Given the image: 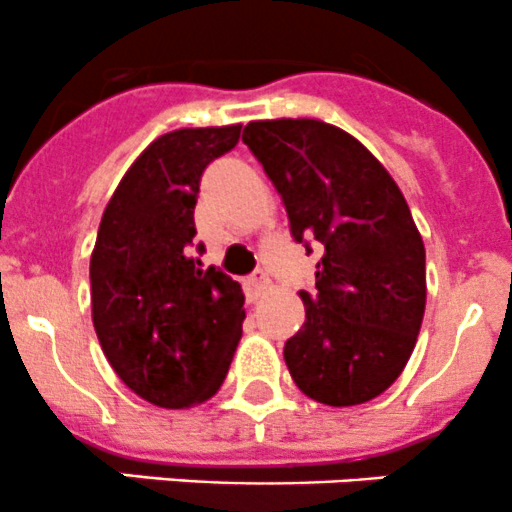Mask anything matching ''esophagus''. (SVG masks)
<instances>
[{"instance_id":"esophagus-1","label":"esophagus","mask_w":512,"mask_h":512,"mask_svg":"<svg viewBox=\"0 0 512 512\" xmlns=\"http://www.w3.org/2000/svg\"><path fill=\"white\" fill-rule=\"evenodd\" d=\"M244 288H246V298H249L251 303H256L258 298L263 296V293L271 288V281H268V276L263 271H256L254 276H249L244 281Z\"/></svg>"}]
</instances>
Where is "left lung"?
I'll list each match as a JSON object with an SVG mask.
<instances>
[{
  "label": "left lung",
  "mask_w": 512,
  "mask_h": 512,
  "mask_svg": "<svg viewBox=\"0 0 512 512\" xmlns=\"http://www.w3.org/2000/svg\"><path fill=\"white\" fill-rule=\"evenodd\" d=\"M298 244L316 241L306 321L283 348L293 383L323 406L381 396L406 368L426 311V246L386 166L321 119L244 126ZM306 251L308 244H306Z\"/></svg>",
  "instance_id": "left-lung-1"
}]
</instances>
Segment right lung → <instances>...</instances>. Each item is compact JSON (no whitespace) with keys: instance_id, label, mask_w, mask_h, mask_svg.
Masks as SVG:
<instances>
[{"instance_id":"1","label":"right lung","mask_w":512,"mask_h":512,"mask_svg":"<svg viewBox=\"0 0 512 512\" xmlns=\"http://www.w3.org/2000/svg\"><path fill=\"white\" fill-rule=\"evenodd\" d=\"M239 136L241 124L161 134L101 216L89 261L94 331L116 376L159 408L216 396L241 341L239 281L191 251L201 174Z\"/></svg>"}]
</instances>
